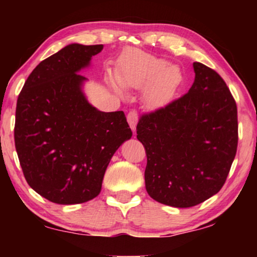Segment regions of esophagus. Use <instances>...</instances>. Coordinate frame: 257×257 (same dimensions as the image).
<instances>
[{"label":"esophagus","mask_w":257,"mask_h":257,"mask_svg":"<svg viewBox=\"0 0 257 257\" xmlns=\"http://www.w3.org/2000/svg\"><path fill=\"white\" fill-rule=\"evenodd\" d=\"M138 112L137 111H135V110H132V111H130L128 112V114H127V121H128V124H130V127H131V130L133 132L136 131V126H137V122H138Z\"/></svg>","instance_id":"obj_1"}]
</instances>
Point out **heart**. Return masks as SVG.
Returning a JSON list of instances; mask_svg holds the SVG:
<instances>
[{
  "label": "heart",
  "instance_id": "1",
  "mask_svg": "<svg viewBox=\"0 0 257 257\" xmlns=\"http://www.w3.org/2000/svg\"><path fill=\"white\" fill-rule=\"evenodd\" d=\"M182 72L177 65L168 64L165 58L133 49L119 62L117 76L110 77V86L114 92L124 93L125 89H143L144 100L151 108L170 104L177 96Z\"/></svg>",
  "mask_w": 257,
  "mask_h": 257
}]
</instances>
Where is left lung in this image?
Here are the masks:
<instances>
[{
	"label": "left lung",
	"instance_id": "1",
	"mask_svg": "<svg viewBox=\"0 0 257 257\" xmlns=\"http://www.w3.org/2000/svg\"><path fill=\"white\" fill-rule=\"evenodd\" d=\"M189 91L142 115L137 138L146 151L145 186L164 205L188 208L222 188L237 149V107L217 72L193 63Z\"/></svg>",
	"mask_w": 257,
	"mask_h": 257
}]
</instances>
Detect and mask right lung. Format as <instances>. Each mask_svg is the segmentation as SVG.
Here are the masks:
<instances>
[{"label":"right lung","instance_id":"obj_1","mask_svg":"<svg viewBox=\"0 0 257 257\" xmlns=\"http://www.w3.org/2000/svg\"><path fill=\"white\" fill-rule=\"evenodd\" d=\"M103 44L72 43L42 61L21 91L15 147L24 178L49 201L75 205L100 193L107 165L132 131L122 111L87 101L79 71Z\"/></svg>","mask_w":257,"mask_h":257}]
</instances>
